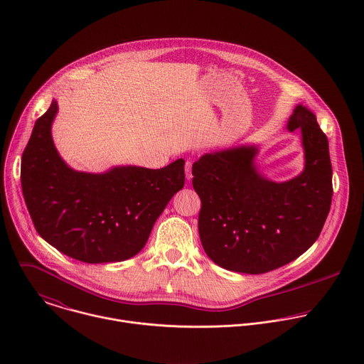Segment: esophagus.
Instances as JSON below:
<instances>
[{"label":"esophagus","instance_id":"1","mask_svg":"<svg viewBox=\"0 0 364 364\" xmlns=\"http://www.w3.org/2000/svg\"><path fill=\"white\" fill-rule=\"evenodd\" d=\"M191 166H193V163L190 161V160H187L186 161V164H184V170H186V178L190 181L191 178H193V173H191Z\"/></svg>","mask_w":364,"mask_h":364}]
</instances>
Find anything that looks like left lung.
I'll return each instance as SVG.
<instances>
[{
	"mask_svg": "<svg viewBox=\"0 0 364 364\" xmlns=\"http://www.w3.org/2000/svg\"><path fill=\"white\" fill-rule=\"evenodd\" d=\"M287 128L302 135L304 171L285 183L255 168L256 146L205 154L193 164V187L201 200L198 233L219 267L242 274L278 269L313 245L333 197L328 139L316 115L298 105Z\"/></svg>",
	"mask_w": 364,
	"mask_h": 364,
	"instance_id": "obj_1",
	"label": "left lung"
}]
</instances>
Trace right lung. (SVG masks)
Segmentation results:
<instances>
[{"label":"right lung","instance_id":"add662e5","mask_svg":"<svg viewBox=\"0 0 364 364\" xmlns=\"http://www.w3.org/2000/svg\"><path fill=\"white\" fill-rule=\"evenodd\" d=\"M56 114L53 100L36 121L21 157V188L36 230L80 262H121L135 256L183 188L184 160L159 170L128 166L102 174L75 171L51 138Z\"/></svg>","mask_w":364,"mask_h":364}]
</instances>
